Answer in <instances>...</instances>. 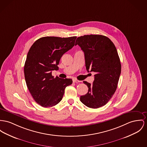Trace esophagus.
<instances>
[{"mask_svg": "<svg viewBox=\"0 0 147 147\" xmlns=\"http://www.w3.org/2000/svg\"><path fill=\"white\" fill-rule=\"evenodd\" d=\"M72 81H73V82H74V83H78L79 82H80V81H78V80H76L75 78H74L72 80Z\"/></svg>", "mask_w": 147, "mask_h": 147, "instance_id": "34e87169", "label": "esophagus"}]
</instances>
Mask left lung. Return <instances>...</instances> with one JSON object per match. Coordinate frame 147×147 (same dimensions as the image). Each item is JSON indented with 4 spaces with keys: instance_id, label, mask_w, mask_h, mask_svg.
<instances>
[{
    "instance_id": "left-lung-1",
    "label": "left lung",
    "mask_w": 147,
    "mask_h": 147,
    "mask_svg": "<svg viewBox=\"0 0 147 147\" xmlns=\"http://www.w3.org/2000/svg\"><path fill=\"white\" fill-rule=\"evenodd\" d=\"M78 45L84 51L86 68L95 72L92 84L84 83L88 92L80 96V101L88 108L97 109L105 105L114 94L121 73V63L117 50L113 42L98 34L78 37Z\"/></svg>"
}]
</instances>
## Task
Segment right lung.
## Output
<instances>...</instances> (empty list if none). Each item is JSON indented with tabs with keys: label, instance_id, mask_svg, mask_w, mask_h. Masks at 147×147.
<instances>
[{
	"label": "right lung",
	"instance_id": "add662e5",
	"mask_svg": "<svg viewBox=\"0 0 147 147\" xmlns=\"http://www.w3.org/2000/svg\"><path fill=\"white\" fill-rule=\"evenodd\" d=\"M76 37H44L37 39L28 52L24 67V77L31 95L40 106L48 108L59 103L65 88L72 84L71 78H55L53 70L62 55L75 45Z\"/></svg>",
	"mask_w": 147,
	"mask_h": 147
}]
</instances>
